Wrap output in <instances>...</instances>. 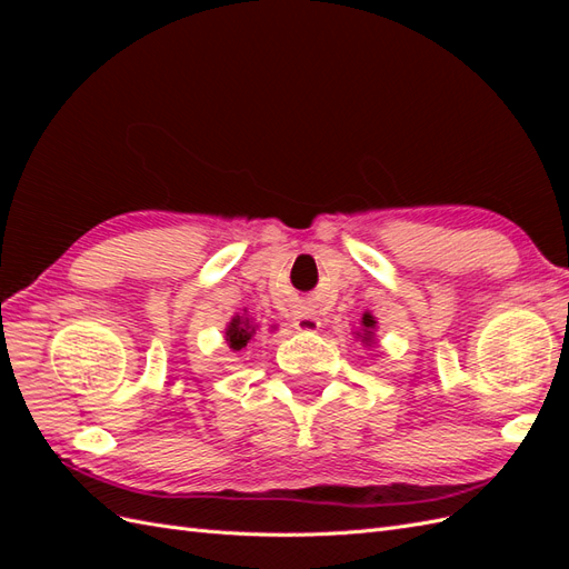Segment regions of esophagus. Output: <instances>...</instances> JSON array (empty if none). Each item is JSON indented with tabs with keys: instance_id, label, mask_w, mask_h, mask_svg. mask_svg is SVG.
Listing matches in <instances>:
<instances>
[{
	"instance_id": "34e87169",
	"label": "esophagus",
	"mask_w": 569,
	"mask_h": 569,
	"mask_svg": "<svg viewBox=\"0 0 569 569\" xmlns=\"http://www.w3.org/2000/svg\"><path fill=\"white\" fill-rule=\"evenodd\" d=\"M295 327H297V330H301V332H316L318 327H320V320L311 311H299L295 316Z\"/></svg>"
}]
</instances>
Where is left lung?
Instances as JSON below:
<instances>
[{
    "label": "left lung",
    "mask_w": 569,
    "mask_h": 569,
    "mask_svg": "<svg viewBox=\"0 0 569 569\" xmlns=\"http://www.w3.org/2000/svg\"><path fill=\"white\" fill-rule=\"evenodd\" d=\"M375 325H377V320L370 313H363V318H360V327H363V332H358V337H363V341H372Z\"/></svg>",
    "instance_id": "1"
}]
</instances>
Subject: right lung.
Returning a JSON list of instances; mask_svg holds the SVG:
<instances>
[{
	"mask_svg": "<svg viewBox=\"0 0 569 569\" xmlns=\"http://www.w3.org/2000/svg\"><path fill=\"white\" fill-rule=\"evenodd\" d=\"M256 327H258V325H253L251 318L234 316L232 322L228 325V330H226L228 347H230L232 351H242V349L247 347V343L251 341V337L256 335Z\"/></svg>",
	"mask_w": 569,
	"mask_h": 569,
	"instance_id": "1",
	"label": "right lung"
}]
</instances>
